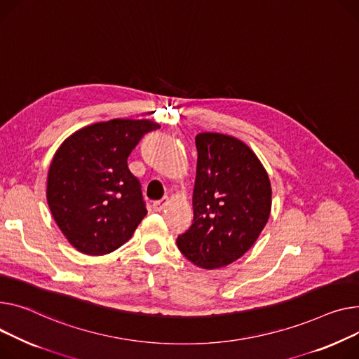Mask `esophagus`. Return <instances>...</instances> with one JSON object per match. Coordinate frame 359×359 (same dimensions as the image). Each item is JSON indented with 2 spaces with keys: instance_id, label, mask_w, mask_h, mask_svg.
Returning <instances> with one entry per match:
<instances>
[{
  "instance_id": "1",
  "label": "esophagus",
  "mask_w": 359,
  "mask_h": 359,
  "mask_svg": "<svg viewBox=\"0 0 359 359\" xmlns=\"http://www.w3.org/2000/svg\"><path fill=\"white\" fill-rule=\"evenodd\" d=\"M167 203H169V198L164 196L161 201H156V202L153 203V209H154L156 212H161V210L167 206Z\"/></svg>"
}]
</instances>
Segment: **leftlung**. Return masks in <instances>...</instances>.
Instances as JSON below:
<instances>
[{
    "label": "left lung",
    "instance_id": "8db88e82",
    "mask_svg": "<svg viewBox=\"0 0 359 359\" xmlns=\"http://www.w3.org/2000/svg\"><path fill=\"white\" fill-rule=\"evenodd\" d=\"M194 224L177 236L180 252L205 270L225 267L257 241L271 212V183L255 153L231 135H196Z\"/></svg>",
    "mask_w": 359,
    "mask_h": 359
}]
</instances>
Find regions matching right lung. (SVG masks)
Listing matches in <instances>:
<instances>
[{
	"label": "right lung",
	"mask_w": 359,
	"mask_h": 359,
	"mask_svg": "<svg viewBox=\"0 0 359 359\" xmlns=\"http://www.w3.org/2000/svg\"><path fill=\"white\" fill-rule=\"evenodd\" d=\"M157 128L150 119L115 118L78 130L55 153L47 175V203L79 252L115 251L147 215L141 184L127 158L141 137Z\"/></svg>",
	"instance_id": "1"
}]
</instances>
